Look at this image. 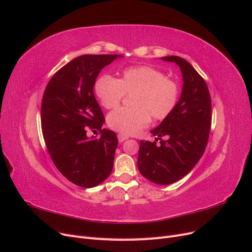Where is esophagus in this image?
I'll list each match as a JSON object with an SVG mask.
<instances>
[{
  "mask_svg": "<svg viewBox=\"0 0 252 252\" xmlns=\"http://www.w3.org/2000/svg\"><path fill=\"white\" fill-rule=\"evenodd\" d=\"M118 139H119L120 143H123L124 141H126L128 139V136L123 134V133H120V134H118Z\"/></svg>",
  "mask_w": 252,
  "mask_h": 252,
  "instance_id": "obj_1",
  "label": "esophagus"
}]
</instances>
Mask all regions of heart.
Returning <instances> with one entry per match:
<instances>
[{"mask_svg":"<svg viewBox=\"0 0 252 252\" xmlns=\"http://www.w3.org/2000/svg\"><path fill=\"white\" fill-rule=\"evenodd\" d=\"M94 93L103 107H118L125 94H132V108H121L111 112L107 123L113 130L125 135L135 134L147 127L151 118L166 119L177 107L180 100L179 84L152 66L127 68L118 80L102 74L94 83Z\"/></svg>","mask_w":252,"mask_h":252,"instance_id":"1","label":"heart"}]
</instances>
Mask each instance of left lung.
I'll list each match as a JSON object with an SVG mask.
<instances>
[{
    "label": "left lung",
    "mask_w": 252,
    "mask_h": 252,
    "mask_svg": "<svg viewBox=\"0 0 252 252\" xmlns=\"http://www.w3.org/2000/svg\"><path fill=\"white\" fill-rule=\"evenodd\" d=\"M162 60L180 67L184 84L177 107L150 131L156 142L141 141L138 168L156 184L169 185L184 178L204 154L211 126V98L206 82L186 60L177 56Z\"/></svg>",
    "instance_id": "8db88e82"
}]
</instances>
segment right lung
<instances>
[{"mask_svg": "<svg viewBox=\"0 0 252 252\" xmlns=\"http://www.w3.org/2000/svg\"><path fill=\"white\" fill-rule=\"evenodd\" d=\"M118 55H84L58 70L47 84L41 106L42 132L59 171L84 188L100 185L112 171L117 134L103 129L104 114L94 94L98 73ZM101 131L90 140L87 129Z\"/></svg>", "mask_w": 252, "mask_h": 252, "instance_id": "obj_1", "label": "right lung"}]
</instances>
